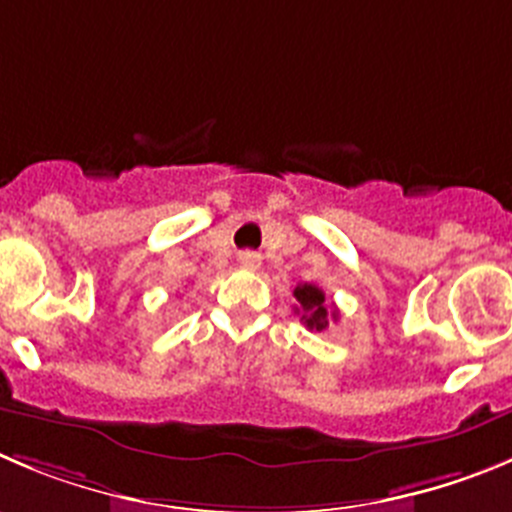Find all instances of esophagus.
I'll use <instances>...</instances> for the list:
<instances>
[{"instance_id":"obj_1","label":"esophagus","mask_w":512,"mask_h":512,"mask_svg":"<svg viewBox=\"0 0 512 512\" xmlns=\"http://www.w3.org/2000/svg\"><path fill=\"white\" fill-rule=\"evenodd\" d=\"M240 265L245 270H257L260 267V255L257 252H240Z\"/></svg>"}]
</instances>
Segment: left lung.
I'll return each mask as SVG.
<instances>
[{
    "label": "left lung",
    "instance_id": "left-lung-1",
    "mask_svg": "<svg viewBox=\"0 0 512 512\" xmlns=\"http://www.w3.org/2000/svg\"><path fill=\"white\" fill-rule=\"evenodd\" d=\"M295 300L300 303V308H295L298 313H303L300 321L310 328V331H326L328 328V318H338L336 310L328 308L326 303V293L321 288H315V285L303 283L293 290Z\"/></svg>",
    "mask_w": 512,
    "mask_h": 512
}]
</instances>
